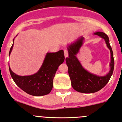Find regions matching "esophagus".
I'll use <instances>...</instances> for the list:
<instances>
[{
    "mask_svg": "<svg viewBox=\"0 0 122 122\" xmlns=\"http://www.w3.org/2000/svg\"><path fill=\"white\" fill-rule=\"evenodd\" d=\"M64 56H65V57H66V58L68 57V51L66 50V49H64Z\"/></svg>",
    "mask_w": 122,
    "mask_h": 122,
    "instance_id": "esophagus-1",
    "label": "esophagus"
}]
</instances>
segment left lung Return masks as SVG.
I'll return each instance as SVG.
<instances>
[{
  "instance_id": "obj_1",
  "label": "left lung",
  "mask_w": 122,
  "mask_h": 122,
  "mask_svg": "<svg viewBox=\"0 0 122 122\" xmlns=\"http://www.w3.org/2000/svg\"><path fill=\"white\" fill-rule=\"evenodd\" d=\"M105 40L107 47L110 51L111 62L110 64V70L104 76H99L91 73L85 69L77 58L76 55L79 52L83 42V37H80L74 43L67 47L68 57L66 58V61L68 66V74L70 78L71 86L77 92L85 94L96 92L103 88L109 81L113 73L114 61L112 47L109 43V38L103 32H96L94 33Z\"/></svg>"
}]
</instances>
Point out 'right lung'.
<instances>
[{
	"mask_svg": "<svg viewBox=\"0 0 122 122\" xmlns=\"http://www.w3.org/2000/svg\"><path fill=\"white\" fill-rule=\"evenodd\" d=\"M12 46L9 51L10 55ZM64 51L47 53L39 70L30 76L16 75L9 67L10 76L16 85L22 91L33 96H43L49 94L53 87V79L58 68L64 61Z\"/></svg>",
	"mask_w": 122,
	"mask_h": 122,
	"instance_id": "obj_1",
	"label": "right lung"
}]
</instances>
